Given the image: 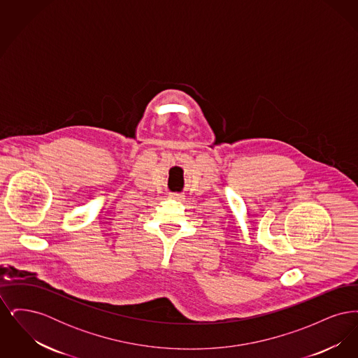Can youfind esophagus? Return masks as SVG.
Masks as SVG:
<instances>
[{"label":"esophagus","mask_w":358,"mask_h":358,"mask_svg":"<svg viewBox=\"0 0 358 358\" xmlns=\"http://www.w3.org/2000/svg\"><path fill=\"white\" fill-rule=\"evenodd\" d=\"M171 199H173V200H177V201H184L185 196H184V194H181V193H171Z\"/></svg>","instance_id":"1"}]
</instances>
